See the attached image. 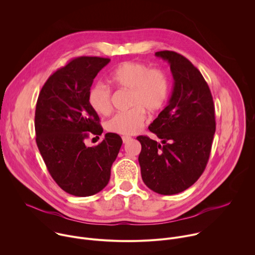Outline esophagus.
<instances>
[{"instance_id":"obj_1","label":"esophagus","mask_w":255,"mask_h":255,"mask_svg":"<svg viewBox=\"0 0 255 255\" xmlns=\"http://www.w3.org/2000/svg\"><path fill=\"white\" fill-rule=\"evenodd\" d=\"M122 140H123V143H127L131 140V137H128V136H123L122 137Z\"/></svg>"}]
</instances>
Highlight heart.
I'll use <instances>...</instances> for the list:
<instances>
[{
  "mask_svg": "<svg viewBox=\"0 0 255 255\" xmlns=\"http://www.w3.org/2000/svg\"><path fill=\"white\" fill-rule=\"evenodd\" d=\"M108 81L117 89L130 92L128 111L117 113L106 124L107 130L120 135H132L140 130L145 111L156 113L164 106L169 94V81L165 72L150 68L147 64L127 61L118 65ZM89 103L94 111L107 115L112 109V93L107 86L98 83L89 93Z\"/></svg>",
  "mask_w": 255,
  "mask_h": 255,
  "instance_id": "1",
  "label": "heart"
}]
</instances>
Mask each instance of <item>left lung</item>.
Masks as SVG:
<instances>
[{
	"label": "left lung",
	"mask_w": 255,
	"mask_h": 255,
	"mask_svg": "<svg viewBox=\"0 0 255 255\" xmlns=\"http://www.w3.org/2000/svg\"><path fill=\"white\" fill-rule=\"evenodd\" d=\"M166 60L173 77L167 106L148 129L161 143L138 136L141 176L150 190L174 195L193 186L208 163L216 131L215 106L200 70L174 51L155 52Z\"/></svg>",
	"instance_id": "left-lung-1"
}]
</instances>
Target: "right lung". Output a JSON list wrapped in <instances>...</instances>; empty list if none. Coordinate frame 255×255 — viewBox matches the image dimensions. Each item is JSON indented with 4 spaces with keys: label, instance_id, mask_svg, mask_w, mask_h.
Returning a JSON list of instances; mask_svg holds the SVG:
<instances>
[{
    "label": "right lung",
    "instance_id": "1",
    "mask_svg": "<svg viewBox=\"0 0 255 255\" xmlns=\"http://www.w3.org/2000/svg\"><path fill=\"white\" fill-rule=\"evenodd\" d=\"M110 59L81 56L51 75L38 96L35 132L40 154L55 183L76 197L101 192L109 183L111 166L122 145L118 134L88 147L91 132L101 135L100 118L89 103V93L98 72Z\"/></svg>",
    "mask_w": 255,
    "mask_h": 255
}]
</instances>
